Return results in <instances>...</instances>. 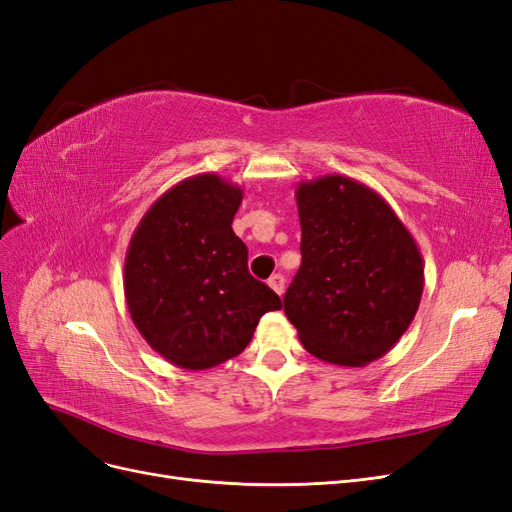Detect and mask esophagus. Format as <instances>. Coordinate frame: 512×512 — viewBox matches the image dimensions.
Here are the masks:
<instances>
[{
	"label": "esophagus",
	"instance_id": "obj_1",
	"mask_svg": "<svg viewBox=\"0 0 512 512\" xmlns=\"http://www.w3.org/2000/svg\"><path fill=\"white\" fill-rule=\"evenodd\" d=\"M284 284H286V280H284L282 273H275V275L269 277V286H271L277 294H280V297H282V292H284Z\"/></svg>",
	"mask_w": 512,
	"mask_h": 512
}]
</instances>
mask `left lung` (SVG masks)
I'll return each mask as SVG.
<instances>
[{
  "label": "left lung",
  "mask_w": 512,
  "mask_h": 512,
  "mask_svg": "<svg viewBox=\"0 0 512 512\" xmlns=\"http://www.w3.org/2000/svg\"><path fill=\"white\" fill-rule=\"evenodd\" d=\"M294 198L303 260L284 312L309 354L363 367L389 352L416 316L421 250L391 205L361 181L322 175L301 181Z\"/></svg>",
  "instance_id": "1"
}]
</instances>
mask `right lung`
<instances>
[{
  "instance_id": "add662e5",
  "label": "right lung",
  "mask_w": 512,
  "mask_h": 512,
  "mask_svg": "<svg viewBox=\"0 0 512 512\" xmlns=\"http://www.w3.org/2000/svg\"><path fill=\"white\" fill-rule=\"evenodd\" d=\"M239 185L215 173L166 190L138 222L123 265L134 327L168 363L200 371L237 356L258 320L282 309L247 271V247L232 230Z\"/></svg>"
}]
</instances>
